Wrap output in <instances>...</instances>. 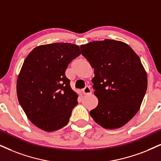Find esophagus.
<instances>
[{"label":"esophagus","instance_id":"34e87169","mask_svg":"<svg viewBox=\"0 0 161 161\" xmlns=\"http://www.w3.org/2000/svg\"><path fill=\"white\" fill-rule=\"evenodd\" d=\"M82 93L84 95H88V94H91V93H92V91H91V89L88 86H86L82 90Z\"/></svg>","mask_w":161,"mask_h":161}]
</instances>
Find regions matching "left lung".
<instances>
[{"instance_id":"8db88e82","label":"left lung","mask_w":161,"mask_h":161,"mask_svg":"<svg viewBox=\"0 0 161 161\" xmlns=\"http://www.w3.org/2000/svg\"><path fill=\"white\" fill-rule=\"evenodd\" d=\"M94 69L97 108L90 115L105 129L120 128L135 117L147 89V75L139 56L122 42L105 39L81 45Z\"/></svg>"}]
</instances>
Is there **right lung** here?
I'll return each instance as SVG.
<instances>
[{"label": "right lung", "instance_id": "obj_1", "mask_svg": "<svg viewBox=\"0 0 161 161\" xmlns=\"http://www.w3.org/2000/svg\"><path fill=\"white\" fill-rule=\"evenodd\" d=\"M81 54L70 43L38 46L26 56L17 80V95L28 119L45 131L68 123L78 95L65 76L68 64Z\"/></svg>", "mask_w": 161, "mask_h": 161}]
</instances>
